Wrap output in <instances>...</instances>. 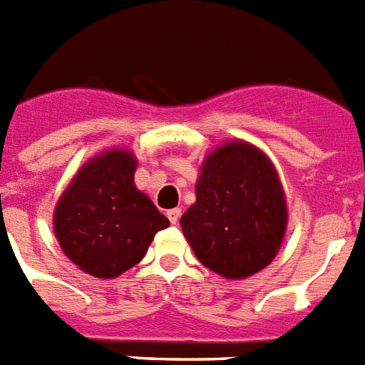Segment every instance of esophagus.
I'll return each mask as SVG.
<instances>
[{
	"label": "esophagus",
	"mask_w": 365,
	"mask_h": 365,
	"mask_svg": "<svg viewBox=\"0 0 365 365\" xmlns=\"http://www.w3.org/2000/svg\"><path fill=\"white\" fill-rule=\"evenodd\" d=\"M167 215H168V219H170V223H173V225H176L178 221H180V215H182V210H180V208L168 210V212H167Z\"/></svg>",
	"instance_id": "obj_1"
}]
</instances>
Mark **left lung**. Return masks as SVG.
<instances>
[{"mask_svg": "<svg viewBox=\"0 0 365 365\" xmlns=\"http://www.w3.org/2000/svg\"><path fill=\"white\" fill-rule=\"evenodd\" d=\"M195 195L180 225L206 268L238 281L275 259L289 210L279 174L260 148L240 138L219 144L204 157Z\"/></svg>", "mask_w": 365, "mask_h": 365, "instance_id": "obj_1", "label": "left lung"}]
</instances>
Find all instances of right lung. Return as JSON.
<instances>
[{
	"mask_svg": "<svg viewBox=\"0 0 365 365\" xmlns=\"http://www.w3.org/2000/svg\"><path fill=\"white\" fill-rule=\"evenodd\" d=\"M136 157L108 148L90 157L54 208L52 227L65 257L82 272L114 279L138 264L170 221L136 189Z\"/></svg>",
	"mask_w": 365,
	"mask_h": 365,
	"instance_id": "right-lung-1",
	"label": "right lung"
}]
</instances>
